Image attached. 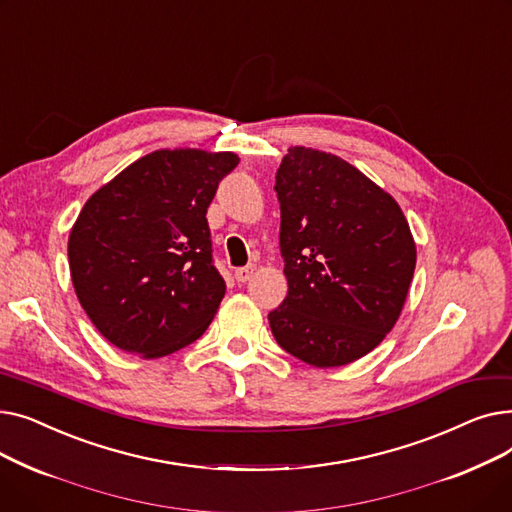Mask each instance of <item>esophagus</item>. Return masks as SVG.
Instances as JSON below:
<instances>
[{
    "label": "esophagus",
    "mask_w": 512,
    "mask_h": 512,
    "mask_svg": "<svg viewBox=\"0 0 512 512\" xmlns=\"http://www.w3.org/2000/svg\"><path fill=\"white\" fill-rule=\"evenodd\" d=\"M255 270H257V267H255L253 263H251V265H245V267H238V270L234 272V278H236V282L245 284V282H249V280L253 278Z\"/></svg>",
    "instance_id": "esophagus-1"
}]
</instances>
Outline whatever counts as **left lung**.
<instances>
[{
	"mask_svg": "<svg viewBox=\"0 0 512 512\" xmlns=\"http://www.w3.org/2000/svg\"><path fill=\"white\" fill-rule=\"evenodd\" d=\"M288 294L270 311L286 353L313 367L348 365L394 328L417 249L398 203L348 161L290 147L276 172Z\"/></svg>",
	"mask_w": 512,
	"mask_h": 512,
	"instance_id": "left-lung-1",
	"label": "left lung"
}]
</instances>
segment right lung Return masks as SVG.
<instances>
[{"mask_svg": "<svg viewBox=\"0 0 512 512\" xmlns=\"http://www.w3.org/2000/svg\"><path fill=\"white\" fill-rule=\"evenodd\" d=\"M236 166L230 151L159 149L91 195L70 230L68 261L105 340L157 359L203 336L226 294L205 213Z\"/></svg>", "mask_w": 512, "mask_h": 512, "instance_id": "right-lung-1", "label": "right lung"}]
</instances>
